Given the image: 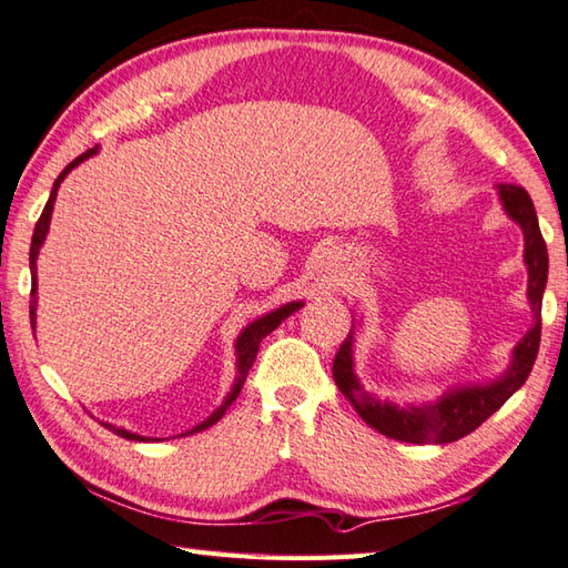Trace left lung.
Instances as JSON below:
<instances>
[{"mask_svg":"<svg viewBox=\"0 0 568 568\" xmlns=\"http://www.w3.org/2000/svg\"><path fill=\"white\" fill-rule=\"evenodd\" d=\"M497 199L503 211L513 223L519 225L525 235V267H527V301L531 308V328L525 338L513 348L510 365L503 375L488 382H458L448 387L442 397L422 404H399L389 399H379L373 392L363 387L361 377L355 373L353 341L355 323L348 338L343 341L341 351L335 353L333 377L335 385L343 392L361 419L373 426L382 436L395 438L404 444H450L458 438L476 432L478 426L495 414L515 392L525 385L531 365L537 361L539 335H541V296L547 288L549 274V254L547 242L541 237L535 203L529 193L513 183L497 186Z\"/></svg>","mask_w":568,"mask_h":568,"instance_id":"obj_1","label":"left lung"}]
</instances>
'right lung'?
Instances as JSON below:
<instances>
[{"label": "right lung", "instance_id": "1", "mask_svg": "<svg viewBox=\"0 0 568 568\" xmlns=\"http://www.w3.org/2000/svg\"><path fill=\"white\" fill-rule=\"evenodd\" d=\"M98 152H100V146L88 149L85 154H80L78 159H73L71 164H68V166L61 171V176H58V179L53 181L51 195H49V201H45V207H43V213H41V217H39V223H37V227H33L31 250H29V267H31V306H29V316H31V328H33V331H37V306H39V296H37V288H39V282H37V260H39V252H41V247H43V240H45V235H49L51 215H53V203H55L58 189H61V183H63V179L68 176V173H71L78 164H83L85 159L95 156ZM301 306H304V301H288V304L270 311V314H264V316H260V318L250 321L247 326L240 331L237 341H235V367H237V375H235L233 387H230V392H227V397H225L223 402H220V407H217L211 416H207V419H203L201 424H195L191 432L181 434V436L205 432L207 426H213L217 419H223V414L227 412L230 404H233V402L237 399L242 385H245L250 367H252V363H254V357H257L262 338H267V335H270L276 326H280V323H282L284 318L292 316L294 311H298ZM102 426H108V429H110L112 434H118V436H122V438H130V442H161V438H152V436H142V434L126 432V429H122V426H118V424L102 422Z\"/></svg>", "mask_w": 568, "mask_h": 568}]
</instances>
